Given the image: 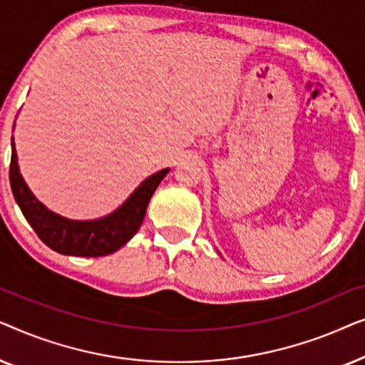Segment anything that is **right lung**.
Returning a JSON list of instances; mask_svg holds the SVG:
<instances>
[{
    "instance_id": "right-lung-1",
    "label": "right lung",
    "mask_w": 365,
    "mask_h": 365,
    "mask_svg": "<svg viewBox=\"0 0 365 365\" xmlns=\"http://www.w3.org/2000/svg\"><path fill=\"white\" fill-rule=\"evenodd\" d=\"M168 173L169 168L144 179L136 191L108 216L94 221H73L49 211L29 191L19 173L16 149L11 139L9 184H11L13 196L38 237L53 251L66 256L101 257L116 252L119 247L124 246L141 227L149 199Z\"/></svg>"
}]
</instances>
